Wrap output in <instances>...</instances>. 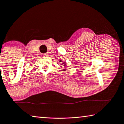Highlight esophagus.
Listing matches in <instances>:
<instances>
[{
    "label": "esophagus",
    "instance_id": "obj_1",
    "mask_svg": "<svg viewBox=\"0 0 124 124\" xmlns=\"http://www.w3.org/2000/svg\"><path fill=\"white\" fill-rule=\"evenodd\" d=\"M43 56H48V54L47 53H44V54H43Z\"/></svg>",
    "mask_w": 124,
    "mask_h": 124
}]
</instances>
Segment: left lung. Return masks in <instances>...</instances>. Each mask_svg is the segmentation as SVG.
<instances>
[{
  "label": "left lung",
  "mask_w": 124,
  "mask_h": 124,
  "mask_svg": "<svg viewBox=\"0 0 124 124\" xmlns=\"http://www.w3.org/2000/svg\"><path fill=\"white\" fill-rule=\"evenodd\" d=\"M60 62H62V61H61V60H60ZM62 64H63L64 67L66 66V64H65V62H64V63H62ZM60 67H62V66H60ZM63 70H64V71H65V69H63Z\"/></svg>",
  "instance_id": "left-lung-1"
}]
</instances>
